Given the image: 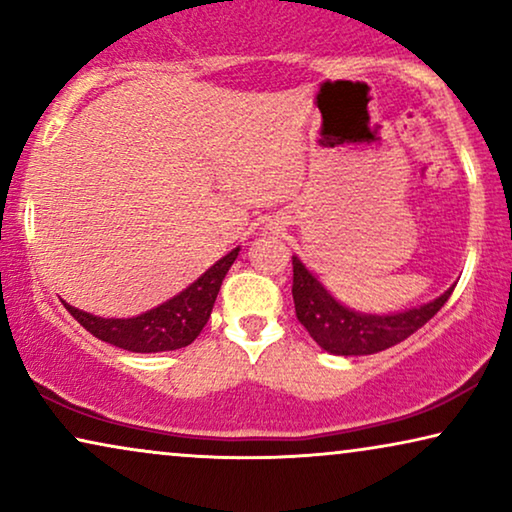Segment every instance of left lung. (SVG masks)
<instances>
[{
	"label": "left lung",
	"mask_w": 512,
	"mask_h": 512,
	"mask_svg": "<svg viewBox=\"0 0 512 512\" xmlns=\"http://www.w3.org/2000/svg\"><path fill=\"white\" fill-rule=\"evenodd\" d=\"M291 265L296 317L310 338L335 356H368L408 340L426 321L436 317L459 282L457 275L447 282L445 291L429 300H417L391 312H366L335 296L319 272H314L298 254L291 256Z\"/></svg>",
	"instance_id": "8db88e82"
}]
</instances>
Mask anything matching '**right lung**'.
I'll return each instance as SVG.
<instances>
[{"label": "right lung", "mask_w": 512, "mask_h": 512, "mask_svg": "<svg viewBox=\"0 0 512 512\" xmlns=\"http://www.w3.org/2000/svg\"><path fill=\"white\" fill-rule=\"evenodd\" d=\"M240 249V244L230 249L226 256L209 265L198 279H193L172 298L130 317H102V314L67 303L65 298H58L65 310L97 340L135 354L174 352V349L191 345L207 326L223 279L233 268L235 258L240 256Z\"/></svg>", "instance_id": "add662e5"}]
</instances>
